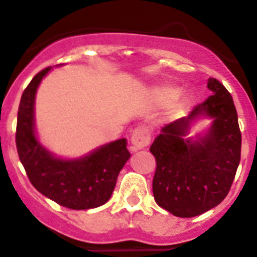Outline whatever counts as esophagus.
Wrapping results in <instances>:
<instances>
[{
	"label": "esophagus",
	"mask_w": 257,
	"mask_h": 257,
	"mask_svg": "<svg viewBox=\"0 0 257 257\" xmlns=\"http://www.w3.org/2000/svg\"><path fill=\"white\" fill-rule=\"evenodd\" d=\"M151 143V134L147 127H139L131 135V148L133 151H140L147 148Z\"/></svg>",
	"instance_id": "obj_1"
}]
</instances>
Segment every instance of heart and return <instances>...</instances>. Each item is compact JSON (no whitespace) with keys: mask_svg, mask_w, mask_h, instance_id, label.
Returning <instances> with one entry per match:
<instances>
[{"mask_svg":"<svg viewBox=\"0 0 257 257\" xmlns=\"http://www.w3.org/2000/svg\"><path fill=\"white\" fill-rule=\"evenodd\" d=\"M157 95H158L160 101H162V103H170V101H172L174 99H176V96L179 95V88L167 86V87L161 88L160 91L157 92ZM190 101H192V99H190L189 96H184L183 99H180V100L178 101L176 108L178 109L187 108V106L190 104Z\"/></svg>","mask_w":257,"mask_h":257,"instance_id":"1","label":"heart"}]
</instances>
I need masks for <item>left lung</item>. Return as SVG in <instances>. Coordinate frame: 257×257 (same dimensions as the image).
Returning <instances> with one entry per match:
<instances>
[{
	"label": "left lung",
	"instance_id": "obj_1",
	"mask_svg": "<svg viewBox=\"0 0 257 257\" xmlns=\"http://www.w3.org/2000/svg\"><path fill=\"white\" fill-rule=\"evenodd\" d=\"M213 92L188 117L162 127L151 153L156 158L153 196L157 205L179 217H193L224 201L240 161V135L233 97L216 78L207 83ZM214 118L205 138L184 140L193 119Z\"/></svg>",
	"mask_w": 257,
	"mask_h": 257
}]
</instances>
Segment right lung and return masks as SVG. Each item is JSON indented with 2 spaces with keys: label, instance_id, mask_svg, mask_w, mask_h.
Returning a JSON list of instances; mask_svg holds the SVG:
<instances>
[{
  "label": "right lung",
  "instance_id": "right-lung-1",
  "mask_svg": "<svg viewBox=\"0 0 257 257\" xmlns=\"http://www.w3.org/2000/svg\"><path fill=\"white\" fill-rule=\"evenodd\" d=\"M49 70L38 72L20 99L15 134L19 160L32 185L47 198L70 210L99 207L110 198L118 174L130 158L126 139L74 161L59 160L42 148L35 135L33 105L38 85Z\"/></svg>",
  "mask_w": 257,
  "mask_h": 257
}]
</instances>
